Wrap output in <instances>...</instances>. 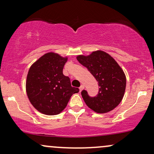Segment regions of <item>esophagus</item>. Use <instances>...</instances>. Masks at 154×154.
<instances>
[{"label": "esophagus", "mask_w": 154, "mask_h": 154, "mask_svg": "<svg viewBox=\"0 0 154 154\" xmlns=\"http://www.w3.org/2000/svg\"><path fill=\"white\" fill-rule=\"evenodd\" d=\"M84 88H85V86H84V85H81V86H80V87H79V91H80V92H81V91H82V90H83V89H84Z\"/></svg>", "instance_id": "esophagus-1"}]
</instances>
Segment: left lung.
Segmentation results:
<instances>
[{
	"instance_id": "1",
	"label": "left lung",
	"mask_w": 154,
	"mask_h": 154,
	"mask_svg": "<svg viewBox=\"0 0 154 154\" xmlns=\"http://www.w3.org/2000/svg\"><path fill=\"white\" fill-rule=\"evenodd\" d=\"M77 59L93 75L99 86L98 95L94 97L85 90L81 92L86 105L100 114L113 110L122 100L126 88V77L121 67L102 51H94L88 56H78Z\"/></svg>"
}]
</instances>
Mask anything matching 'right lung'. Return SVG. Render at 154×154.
I'll return each instance as SVG.
<instances>
[{
	"label": "right lung",
	"instance_id": "right-lung-1",
	"mask_svg": "<svg viewBox=\"0 0 154 154\" xmlns=\"http://www.w3.org/2000/svg\"><path fill=\"white\" fill-rule=\"evenodd\" d=\"M67 58L48 53L32 65L26 77V91L29 101L40 112L56 115L66 106L77 88L72 87L69 77L63 74Z\"/></svg>",
	"mask_w": 154,
	"mask_h": 154
}]
</instances>
